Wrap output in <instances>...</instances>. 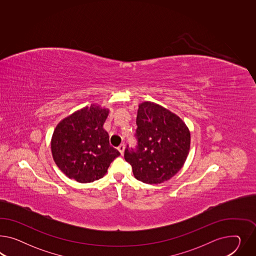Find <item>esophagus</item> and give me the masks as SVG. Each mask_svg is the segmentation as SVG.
<instances>
[{
	"label": "esophagus",
	"instance_id": "esophagus-1",
	"mask_svg": "<svg viewBox=\"0 0 256 256\" xmlns=\"http://www.w3.org/2000/svg\"><path fill=\"white\" fill-rule=\"evenodd\" d=\"M118 151L121 152V154H123L124 151V144H120V146H118Z\"/></svg>",
	"mask_w": 256,
	"mask_h": 256
}]
</instances>
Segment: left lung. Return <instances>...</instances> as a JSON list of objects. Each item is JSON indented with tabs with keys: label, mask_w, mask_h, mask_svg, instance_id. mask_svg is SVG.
<instances>
[{
	"label": "left lung",
	"mask_w": 256,
	"mask_h": 256,
	"mask_svg": "<svg viewBox=\"0 0 256 256\" xmlns=\"http://www.w3.org/2000/svg\"><path fill=\"white\" fill-rule=\"evenodd\" d=\"M137 148L124 150V159L137 180L158 184L170 180L186 160L191 136L186 123L172 112L152 102L138 104Z\"/></svg>",
	"instance_id": "1"
}]
</instances>
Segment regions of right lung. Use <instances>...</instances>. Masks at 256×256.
<instances>
[{"mask_svg":"<svg viewBox=\"0 0 256 256\" xmlns=\"http://www.w3.org/2000/svg\"><path fill=\"white\" fill-rule=\"evenodd\" d=\"M109 109L91 104L56 124L51 152L56 166L70 179L86 184L102 178L120 152L109 144L104 128Z\"/></svg>","mask_w":256,"mask_h":256,"instance_id":"1","label":"right lung"}]
</instances>
